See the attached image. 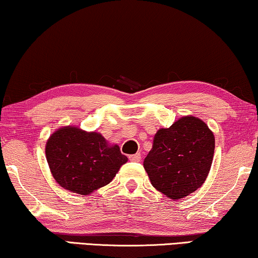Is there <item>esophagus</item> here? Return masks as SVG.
<instances>
[{"label": "esophagus", "instance_id": "1", "mask_svg": "<svg viewBox=\"0 0 258 258\" xmlns=\"http://www.w3.org/2000/svg\"><path fill=\"white\" fill-rule=\"evenodd\" d=\"M128 159L131 161H134V162H139L140 159H141V154L140 153H137V154H133V155H130Z\"/></svg>", "mask_w": 258, "mask_h": 258}]
</instances>
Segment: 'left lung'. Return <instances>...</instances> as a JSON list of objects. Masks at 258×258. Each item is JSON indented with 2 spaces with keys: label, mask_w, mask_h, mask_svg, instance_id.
<instances>
[{
  "label": "left lung",
  "mask_w": 258,
  "mask_h": 258,
  "mask_svg": "<svg viewBox=\"0 0 258 258\" xmlns=\"http://www.w3.org/2000/svg\"><path fill=\"white\" fill-rule=\"evenodd\" d=\"M215 138L201 119L180 118L159 130L144 167L155 189L180 200L200 188L213 162Z\"/></svg>",
  "instance_id": "left-lung-1"
}]
</instances>
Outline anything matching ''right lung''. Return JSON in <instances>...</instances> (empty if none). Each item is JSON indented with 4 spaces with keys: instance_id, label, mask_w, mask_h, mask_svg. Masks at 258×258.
<instances>
[{
    "instance_id": "1",
    "label": "right lung",
    "mask_w": 258,
    "mask_h": 258,
    "mask_svg": "<svg viewBox=\"0 0 258 258\" xmlns=\"http://www.w3.org/2000/svg\"><path fill=\"white\" fill-rule=\"evenodd\" d=\"M45 154L59 186L81 195L110 183L127 161L118 145L110 146L101 134L77 127H61L52 133Z\"/></svg>"
}]
</instances>
